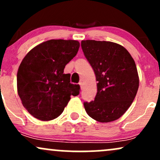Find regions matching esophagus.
<instances>
[{
	"label": "esophagus",
	"instance_id": "34e87169",
	"mask_svg": "<svg viewBox=\"0 0 160 160\" xmlns=\"http://www.w3.org/2000/svg\"><path fill=\"white\" fill-rule=\"evenodd\" d=\"M79 85L80 86V88H82V85H83V82H82V80H81V81L79 82Z\"/></svg>",
	"mask_w": 160,
	"mask_h": 160
}]
</instances>
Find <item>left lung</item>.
<instances>
[{
    "instance_id": "8db88e82",
    "label": "left lung",
    "mask_w": 160,
    "mask_h": 160,
    "mask_svg": "<svg viewBox=\"0 0 160 160\" xmlns=\"http://www.w3.org/2000/svg\"><path fill=\"white\" fill-rule=\"evenodd\" d=\"M81 47L98 81L95 100L83 103L86 113L98 122L117 120L131 106L138 89L135 62L127 49L113 42L82 40Z\"/></svg>"
}]
</instances>
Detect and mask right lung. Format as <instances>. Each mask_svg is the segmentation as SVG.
I'll list each match as a JSON object with an SVG mask.
<instances>
[{"label": "right lung", "mask_w": 160, "mask_h": 160, "mask_svg": "<svg viewBox=\"0 0 160 160\" xmlns=\"http://www.w3.org/2000/svg\"><path fill=\"white\" fill-rule=\"evenodd\" d=\"M80 43L74 40H49L29 51L17 72V91L23 106L40 120H54L80 86L71 83L65 65L76 56Z\"/></svg>", "instance_id": "right-lung-1"}]
</instances>
